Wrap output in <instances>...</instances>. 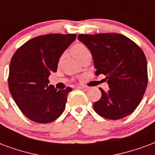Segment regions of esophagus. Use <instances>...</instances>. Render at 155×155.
I'll return each mask as SVG.
<instances>
[{
  "label": "esophagus",
  "mask_w": 155,
  "mask_h": 155,
  "mask_svg": "<svg viewBox=\"0 0 155 155\" xmlns=\"http://www.w3.org/2000/svg\"><path fill=\"white\" fill-rule=\"evenodd\" d=\"M79 88H80L81 89H83V90H85V91L89 89V88H88V87H86V86H81V87H79Z\"/></svg>",
  "instance_id": "esophagus-1"
}]
</instances>
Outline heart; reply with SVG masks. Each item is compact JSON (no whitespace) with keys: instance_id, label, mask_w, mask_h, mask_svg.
I'll list each match as a JSON object with an SVG mask.
<instances>
[{"instance_id":"obj_1","label":"heart","mask_w":155,"mask_h":155,"mask_svg":"<svg viewBox=\"0 0 155 155\" xmlns=\"http://www.w3.org/2000/svg\"><path fill=\"white\" fill-rule=\"evenodd\" d=\"M71 52L79 61H81L85 57L91 56L89 49L86 46L84 45L83 43H80V42L75 43L74 45L72 46V48H71Z\"/></svg>"}]
</instances>
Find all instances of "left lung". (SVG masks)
Here are the masks:
<instances>
[{
    "mask_svg": "<svg viewBox=\"0 0 155 155\" xmlns=\"http://www.w3.org/2000/svg\"><path fill=\"white\" fill-rule=\"evenodd\" d=\"M91 52L95 74L106 75L109 89L94 104L95 112L110 120L130 115L141 101L148 84L147 61L140 47L119 34H79Z\"/></svg>",
    "mask_w": 155,
    "mask_h": 155,
    "instance_id": "left-lung-1",
    "label": "left lung"
}]
</instances>
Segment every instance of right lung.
I'll return each instance as SVG.
<instances>
[{
	"label": "right lung",
	"instance_id": "obj_1",
	"mask_svg": "<svg viewBox=\"0 0 155 155\" xmlns=\"http://www.w3.org/2000/svg\"><path fill=\"white\" fill-rule=\"evenodd\" d=\"M76 34H51L35 37L19 48L11 58L8 84L14 100L29 120L49 123L63 113L72 90H57L48 77L57 72L63 52Z\"/></svg>",
	"mask_w": 155,
	"mask_h": 155
}]
</instances>
